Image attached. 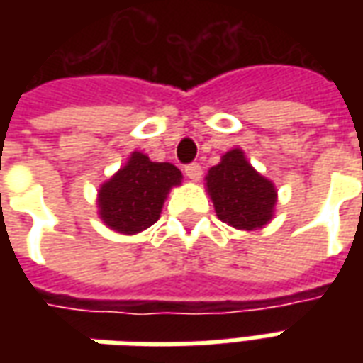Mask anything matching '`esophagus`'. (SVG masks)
<instances>
[{"label":"esophagus","instance_id":"obj_1","mask_svg":"<svg viewBox=\"0 0 363 363\" xmlns=\"http://www.w3.org/2000/svg\"><path fill=\"white\" fill-rule=\"evenodd\" d=\"M184 173L192 181H200L202 179V167L198 165V163H190V165L184 167Z\"/></svg>","mask_w":363,"mask_h":363}]
</instances>
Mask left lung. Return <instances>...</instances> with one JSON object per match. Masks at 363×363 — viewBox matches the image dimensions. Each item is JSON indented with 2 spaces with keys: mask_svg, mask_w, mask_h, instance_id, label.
Here are the masks:
<instances>
[{
  "mask_svg": "<svg viewBox=\"0 0 363 363\" xmlns=\"http://www.w3.org/2000/svg\"><path fill=\"white\" fill-rule=\"evenodd\" d=\"M206 189L221 221L235 229H260L272 220L274 182L247 161L243 150L228 151L206 174Z\"/></svg>",
  "mask_w": 363,
  "mask_h": 363,
  "instance_id": "8db88e82",
  "label": "left lung"
}]
</instances>
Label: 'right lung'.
Wrapping results in <instances>:
<instances>
[{
  "label": "right lung",
  "mask_w": 363,
  "mask_h": 363,
  "mask_svg": "<svg viewBox=\"0 0 363 363\" xmlns=\"http://www.w3.org/2000/svg\"><path fill=\"white\" fill-rule=\"evenodd\" d=\"M182 173L171 163H155L134 151L126 165L99 189V218L112 231L135 235L153 225L169 190L179 186Z\"/></svg>",
  "instance_id": "add662e5"
}]
</instances>
